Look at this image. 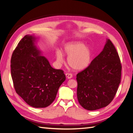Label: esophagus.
Listing matches in <instances>:
<instances>
[{"label": "esophagus", "mask_w": 133, "mask_h": 133, "mask_svg": "<svg viewBox=\"0 0 133 133\" xmlns=\"http://www.w3.org/2000/svg\"><path fill=\"white\" fill-rule=\"evenodd\" d=\"M66 78H67L68 79H71V78H72V75L71 74L67 73V74H66Z\"/></svg>", "instance_id": "34e87169"}]
</instances>
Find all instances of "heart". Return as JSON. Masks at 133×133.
<instances>
[{
	"label": "heart",
	"instance_id": "1",
	"mask_svg": "<svg viewBox=\"0 0 133 133\" xmlns=\"http://www.w3.org/2000/svg\"><path fill=\"white\" fill-rule=\"evenodd\" d=\"M64 54L68 56V64L76 71H81L87 69L91 63L93 49L89 45H85L81 41H70L63 45ZM58 62H63V53L60 50L55 52Z\"/></svg>",
	"mask_w": 133,
	"mask_h": 133
}]
</instances>
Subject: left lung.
Wrapping results in <instances>:
<instances>
[{"label": "left lung", "instance_id": "8db88e82", "mask_svg": "<svg viewBox=\"0 0 133 133\" xmlns=\"http://www.w3.org/2000/svg\"><path fill=\"white\" fill-rule=\"evenodd\" d=\"M121 64L110 39L87 69L76 75L77 97L84 109L95 110L107 107L113 99L121 82Z\"/></svg>", "mask_w": 133, "mask_h": 133}]
</instances>
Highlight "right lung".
<instances>
[{"label": "right lung", "mask_w": 133, "mask_h": 133, "mask_svg": "<svg viewBox=\"0 0 133 133\" xmlns=\"http://www.w3.org/2000/svg\"><path fill=\"white\" fill-rule=\"evenodd\" d=\"M39 37L25 36L12 54L11 76L16 93L34 108H45L55 100L66 80L61 70L52 68L38 48Z\"/></svg>", "instance_id": "1"}]
</instances>
